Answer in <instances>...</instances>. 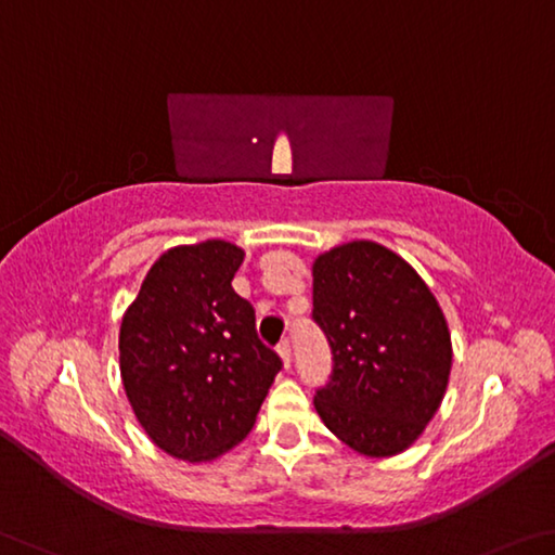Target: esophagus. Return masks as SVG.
<instances>
[{
	"label": "esophagus",
	"instance_id": "1",
	"mask_svg": "<svg viewBox=\"0 0 555 555\" xmlns=\"http://www.w3.org/2000/svg\"><path fill=\"white\" fill-rule=\"evenodd\" d=\"M279 356H281V360H284V367H292V340L288 338H284L279 343Z\"/></svg>",
	"mask_w": 555,
	"mask_h": 555
}]
</instances>
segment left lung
Wrapping results in <instances>:
<instances>
[{"label":"left lung","instance_id":"obj_1","mask_svg":"<svg viewBox=\"0 0 555 555\" xmlns=\"http://www.w3.org/2000/svg\"><path fill=\"white\" fill-rule=\"evenodd\" d=\"M313 321L333 356L313 398L323 425L365 456L408 450L452 371L450 328L429 286L388 246H333L313 261Z\"/></svg>","mask_w":555,"mask_h":555}]
</instances>
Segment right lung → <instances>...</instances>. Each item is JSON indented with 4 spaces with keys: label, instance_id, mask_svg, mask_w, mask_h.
Instances as JSON below:
<instances>
[{
    "label": "right lung",
    "instance_id": "obj_1",
    "mask_svg": "<svg viewBox=\"0 0 555 555\" xmlns=\"http://www.w3.org/2000/svg\"><path fill=\"white\" fill-rule=\"evenodd\" d=\"M244 251L224 240L157 259L120 323V377L145 435L184 462H212L251 433L281 358L232 288Z\"/></svg>",
    "mask_w": 555,
    "mask_h": 555
}]
</instances>
